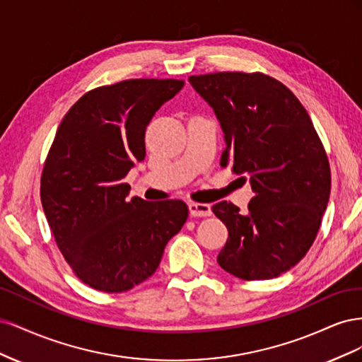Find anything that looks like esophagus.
<instances>
[{
  "instance_id": "34e87169",
  "label": "esophagus",
  "mask_w": 362,
  "mask_h": 362,
  "mask_svg": "<svg viewBox=\"0 0 362 362\" xmlns=\"http://www.w3.org/2000/svg\"><path fill=\"white\" fill-rule=\"evenodd\" d=\"M189 211L193 217H206V216H211V206L208 204L190 202L189 204Z\"/></svg>"
}]
</instances>
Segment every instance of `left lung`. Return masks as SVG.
<instances>
[{"mask_svg": "<svg viewBox=\"0 0 362 362\" xmlns=\"http://www.w3.org/2000/svg\"><path fill=\"white\" fill-rule=\"evenodd\" d=\"M225 133L221 166L250 178L249 213L217 202L213 213L228 228L217 257L245 281L276 278L306 255L331 193V168L313 120L281 81L261 72L192 75Z\"/></svg>", "mask_w": 362, "mask_h": 362, "instance_id": "1", "label": "left lung"}]
</instances>
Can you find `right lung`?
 I'll list each match as a JSON object with an SVG mask.
<instances>
[{
  "label": "right lung",
  "instance_id": "obj_1",
  "mask_svg": "<svg viewBox=\"0 0 362 362\" xmlns=\"http://www.w3.org/2000/svg\"><path fill=\"white\" fill-rule=\"evenodd\" d=\"M184 80L136 78L84 93L63 117L43 164L40 201L56 243L86 286L122 293L157 270L189 206L148 202L124 178L146 156L145 131Z\"/></svg>",
  "mask_w": 362,
  "mask_h": 362
}]
</instances>
